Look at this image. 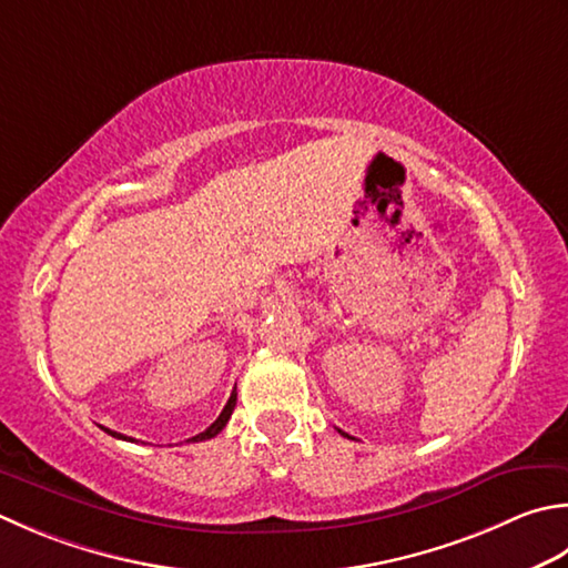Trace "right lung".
<instances>
[{"instance_id":"1","label":"right lung","mask_w":568,"mask_h":568,"mask_svg":"<svg viewBox=\"0 0 568 568\" xmlns=\"http://www.w3.org/2000/svg\"><path fill=\"white\" fill-rule=\"evenodd\" d=\"M233 406H236V386H233V392H231V396H229V402H226L224 410H221V414H219V418L214 420V424H211L204 433H199V436L189 438V443H199V440H209V438L219 436V433L224 430V426L229 424V418H231V414H233ZM105 433H110V436H113V438H120V440H132V438H128V436H122V433H115V430H110V428H105Z\"/></svg>"}]
</instances>
